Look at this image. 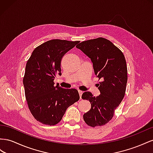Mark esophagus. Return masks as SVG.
Returning a JSON list of instances; mask_svg holds the SVG:
<instances>
[{"instance_id":"esophagus-1","label":"esophagus","mask_w":153,"mask_h":153,"mask_svg":"<svg viewBox=\"0 0 153 153\" xmlns=\"http://www.w3.org/2000/svg\"><path fill=\"white\" fill-rule=\"evenodd\" d=\"M78 92H79V96H80V99H81V95H82V93H83V91H81V90H78Z\"/></svg>"}]
</instances>
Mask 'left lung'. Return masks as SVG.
<instances>
[{
  "mask_svg": "<svg viewBox=\"0 0 153 153\" xmlns=\"http://www.w3.org/2000/svg\"><path fill=\"white\" fill-rule=\"evenodd\" d=\"M76 47L90 58L95 74L102 80L98 88L101 94L97 97L90 91L82 95V99L91 104L90 110L83 115L84 120L93 128L105 125L124 97L128 81L125 57L119 48L104 38L84 41Z\"/></svg>",
  "mask_w": 153,
  "mask_h": 153,
  "instance_id": "obj_1",
  "label": "left lung"
}]
</instances>
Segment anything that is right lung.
<instances>
[{
    "label": "right lung",
    "instance_id": "obj_1",
    "mask_svg": "<svg viewBox=\"0 0 153 153\" xmlns=\"http://www.w3.org/2000/svg\"><path fill=\"white\" fill-rule=\"evenodd\" d=\"M79 42L47 41L34 49L26 63L23 78L25 99L34 119L43 124H57L67 109L79 101L77 90L63 88L54 82L56 75H62L63 56Z\"/></svg>",
    "mask_w": 153,
    "mask_h": 153
}]
</instances>
